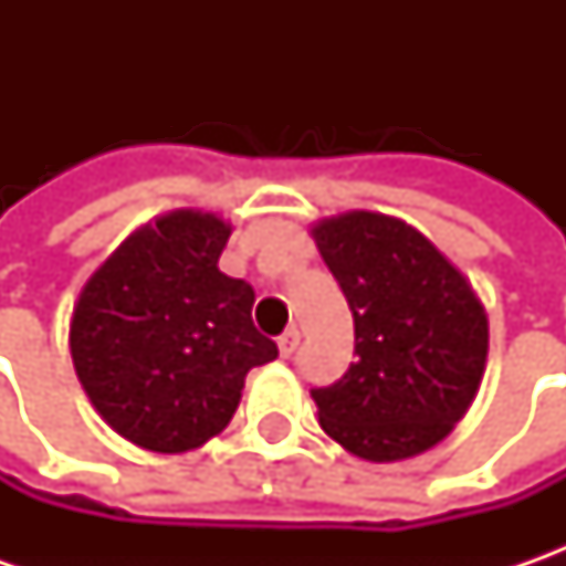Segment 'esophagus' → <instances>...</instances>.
I'll use <instances>...</instances> for the list:
<instances>
[{
    "mask_svg": "<svg viewBox=\"0 0 566 566\" xmlns=\"http://www.w3.org/2000/svg\"><path fill=\"white\" fill-rule=\"evenodd\" d=\"M276 346H280V356H283V359H290V356H293L295 353V346H298V331H286V334H283V337L276 339Z\"/></svg>",
    "mask_w": 566,
    "mask_h": 566,
    "instance_id": "esophagus-1",
    "label": "esophagus"
}]
</instances>
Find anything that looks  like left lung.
I'll use <instances>...</instances> for the list:
<instances>
[{"label": "left lung", "instance_id": "8db88e82", "mask_svg": "<svg viewBox=\"0 0 566 566\" xmlns=\"http://www.w3.org/2000/svg\"><path fill=\"white\" fill-rule=\"evenodd\" d=\"M356 324V361L315 387L321 428L353 457L394 463L444 441L479 394L489 315L469 280L397 217L349 210L315 229Z\"/></svg>", "mask_w": 566, "mask_h": 566}]
</instances>
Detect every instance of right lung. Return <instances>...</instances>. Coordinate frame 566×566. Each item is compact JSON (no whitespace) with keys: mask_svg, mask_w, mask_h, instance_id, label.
<instances>
[{"mask_svg":"<svg viewBox=\"0 0 566 566\" xmlns=\"http://www.w3.org/2000/svg\"><path fill=\"white\" fill-rule=\"evenodd\" d=\"M232 227L172 210L135 229L77 295L69 346L94 409L125 441L186 453L220 434L245 375L276 359L254 290L217 268Z\"/></svg>","mask_w":566,"mask_h":566,"instance_id":"add662e5","label":"right lung"}]
</instances>
